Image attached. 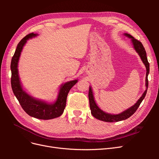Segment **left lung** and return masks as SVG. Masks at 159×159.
<instances>
[{"label":"left lung","mask_w":159,"mask_h":159,"mask_svg":"<svg viewBox=\"0 0 159 159\" xmlns=\"http://www.w3.org/2000/svg\"><path fill=\"white\" fill-rule=\"evenodd\" d=\"M124 35L126 36L127 37L129 38L131 40L132 44L133 46V48L134 50L136 51V52L139 54V57H141V60H142L143 63L145 65L146 67V70H147V73H146V78H145V86H146V89L144 91V93L141 95V97L138 99L137 102L134 103L133 106L131 107H129L126 110L123 111V112L118 113V114H111L108 113L103 111V110L101 109L98 105L96 103L95 98L93 96V91L92 88H91V86H89V107L91 109V113L93 116L98 119L100 121H103L105 122H117V121H123V120H125L128 119L136 111L138 107H139V105L141 103L142 101L145 98V95L147 94V91L148 89V75L149 74V63L147 60V54H146V51L144 48V47L143 44H141V42H139V40L134 39V38L131 36L129 34L127 33H124Z\"/></svg>","instance_id":"left-lung-1"}]
</instances>
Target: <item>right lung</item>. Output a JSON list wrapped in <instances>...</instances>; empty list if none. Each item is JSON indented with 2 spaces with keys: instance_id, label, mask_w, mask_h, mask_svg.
I'll list each match as a JSON object with an SVG mask.
<instances>
[{
  "instance_id": "add662e5",
  "label": "right lung",
  "mask_w": 159,
  "mask_h": 159,
  "mask_svg": "<svg viewBox=\"0 0 159 159\" xmlns=\"http://www.w3.org/2000/svg\"><path fill=\"white\" fill-rule=\"evenodd\" d=\"M36 36H38L37 34H29L22 38L18 44L11 60V86L14 95L16 96L22 109L28 115L36 119H52L60 117L64 113L66 105L67 96L71 88L78 82V80L69 81L62 84L60 87L56 99L52 103H48L46 101L34 98L24 89L18 75V61L23 48L27 41Z\"/></svg>"
}]
</instances>
